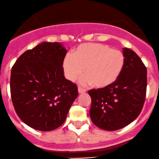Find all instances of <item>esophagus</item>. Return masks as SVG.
Here are the masks:
<instances>
[{
	"mask_svg": "<svg viewBox=\"0 0 159 159\" xmlns=\"http://www.w3.org/2000/svg\"><path fill=\"white\" fill-rule=\"evenodd\" d=\"M78 93H79V94H84V93L86 92V90L82 89V88H81V87H78Z\"/></svg>",
	"mask_w": 159,
	"mask_h": 159,
	"instance_id": "34e87169",
	"label": "esophagus"
}]
</instances>
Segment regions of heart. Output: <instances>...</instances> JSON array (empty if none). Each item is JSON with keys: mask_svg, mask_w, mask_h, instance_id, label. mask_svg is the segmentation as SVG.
I'll list each match as a JSON object with an SVG mask.
<instances>
[{"mask_svg": "<svg viewBox=\"0 0 159 159\" xmlns=\"http://www.w3.org/2000/svg\"><path fill=\"white\" fill-rule=\"evenodd\" d=\"M125 65L122 52L108 45L98 43H84L72 51V56H65L63 70L69 81H75L83 73V84H92L96 89L111 85L121 75Z\"/></svg>", "mask_w": 159, "mask_h": 159, "instance_id": "1", "label": "heart"}]
</instances>
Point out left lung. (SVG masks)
I'll return each instance as SVG.
<instances>
[{"instance_id":"obj_1","label":"left lung","mask_w":159,"mask_h":159,"mask_svg":"<svg viewBox=\"0 0 159 159\" xmlns=\"http://www.w3.org/2000/svg\"><path fill=\"white\" fill-rule=\"evenodd\" d=\"M125 65L114 84L89 91L91 98L90 117L97 127L116 131L137 118L145 103L147 69L140 57L129 48H123Z\"/></svg>"}]
</instances>
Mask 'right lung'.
<instances>
[{
	"mask_svg": "<svg viewBox=\"0 0 159 159\" xmlns=\"http://www.w3.org/2000/svg\"><path fill=\"white\" fill-rule=\"evenodd\" d=\"M67 50L61 43L44 42L17 58L11 72V94L16 113L34 129L52 131L66 119L78 95L76 84L65 78Z\"/></svg>",
	"mask_w": 159,
	"mask_h": 159,
	"instance_id": "obj_1",
	"label": "right lung"
}]
</instances>
